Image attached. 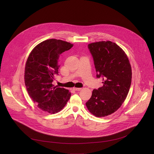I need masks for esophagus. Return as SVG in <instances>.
Masks as SVG:
<instances>
[{
  "label": "esophagus",
  "instance_id": "1",
  "mask_svg": "<svg viewBox=\"0 0 154 154\" xmlns=\"http://www.w3.org/2000/svg\"><path fill=\"white\" fill-rule=\"evenodd\" d=\"M73 89H74L75 91H80V90H82L81 88H75V87L73 88Z\"/></svg>",
  "mask_w": 154,
  "mask_h": 154
}]
</instances>
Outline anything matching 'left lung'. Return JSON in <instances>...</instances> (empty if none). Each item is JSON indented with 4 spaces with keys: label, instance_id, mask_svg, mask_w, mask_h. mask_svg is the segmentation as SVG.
<instances>
[{
    "label": "left lung",
    "instance_id": "left-lung-1",
    "mask_svg": "<svg viewBox=\"0 0 154 154\" xmlns=\"http://www.w3.org/2000/svg\"><path fill=\"white\" fill-rule=\"evenodd\" d=\"M97 78L103 86L93 91L86 105L91 113L104 117L115 112L124 102L131 82V69L124 51L112 41L89 44Z\"/></svg>",
    "mask_w": 154,
    "mask_h": 154
}]
</instances>
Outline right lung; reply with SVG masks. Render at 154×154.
<instances>
[{"instance_id": "1", "label": "right lung", "mask_w": 154, "mask_h": 154, "mask_svg": "<svg viewBox=\"0 0 154 154\" xmlns=\"http://www.w3.org/2000/svg\"><path fill=\"white\" fill-rule=\"evenodd\" d=\"M72 46L66 41L48 39L38 45L27 58L25 85L32 100L43 111L57 113L70 99L71 94L68 90L54 86L52 82L58 75L60 55Z\"/></svg>"}]
</instances>
